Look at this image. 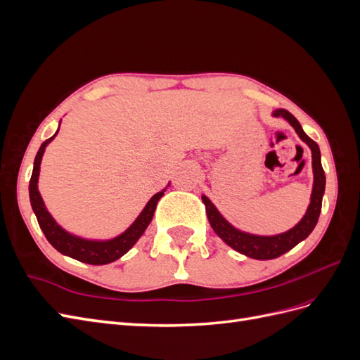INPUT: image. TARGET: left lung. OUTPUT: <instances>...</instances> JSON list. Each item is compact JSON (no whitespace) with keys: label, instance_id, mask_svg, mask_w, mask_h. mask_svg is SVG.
<instances>
[{"label":"left lung","instance_id":"left-lung-1","mask_svg":"<svg viewBox=\"0 0 360 360\" xmlns=\"http://www.w3.org/2000/svg\"><path fill=\"white\" fill-rule=\"evenodd\" d=\"M274 117H282L294 127L299 138L307 143V146L311 148L312 153V171H314V186L311 193V202L308 205V210L300 219L297 225H294L291 230L281 233L276 236H257L249 234L245 231L237 230L228 222L225 217L216 209L214 204L202 195V202L205 204V213L209 217V222L213 228V231L219 236L222 240L231 246L237 252H240L249 258L255 259H274L281 257L282 254L288 252L297 243L307 238L319 222L320 212H321V202L323 195L326 188V176L321 167V155L319 144L312 141L307 134L303 132L300 123L297 118L292 114H290L287 110H275L271 112Z\"/></svg>","mask_w":360,"mask_h":360}]
</instances>
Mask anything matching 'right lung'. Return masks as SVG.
<instances>
[{
    "label": "right lung",
    "mask_w": 360,
    "mask_h": 360,
    "mask_svg": "<svg viewBox=\"0 0 360 360\" xmlns=\"http://www.w3.org/2000/svg\"><path fill=\"white\" fill-rule=\"evenodd\" d=\"M57 134L58 130L56 132V135L46 139L45 143L40 146L34 159V168H32L31 180H30V201H31L32 212H34L37 222L41 228L43 234H45V237L48 238V242L63 255H68L70 258L82 261V263L94 264V266L112 263V261L123 257L127 250L138 242V238L144 234L148 224L151 222V219H153L158 201L163 197L165 189L155 193L153 197L150 198V201L144 207V210L139 213L135 222L130 225L124 233H122L114 238H110V240H89V238H82L68 233L64 228H61L56 222V219H53L51 213L48 212L37 186L43 153H45V148L48 147L51 141L57 136Z\"/></svg>",
    "instance_id": "1"
}]
</instances>
